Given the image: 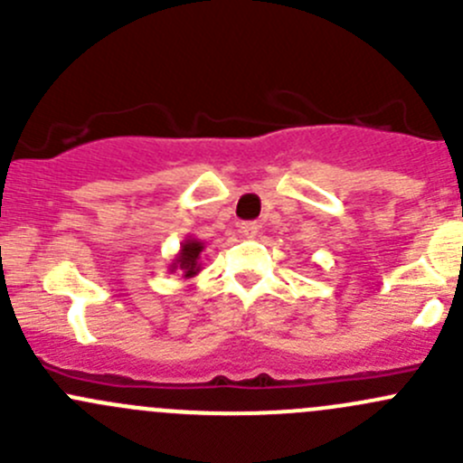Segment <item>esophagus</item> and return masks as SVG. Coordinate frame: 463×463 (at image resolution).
<instances>
[{
    "label": "esophagus",
    "instance_id": "esophagus-1",
    "mask_svg": "<svg viewBox=\"0 0 463 463\" xmlns=\"http://www.w3.org/2000/svg\"><path fill=\"white\" fill-rule=\"evenodd\" d=\"M241 235L244 237H255L258 235V231H260V223L258 222H244L241 223Z\"/></svg>",
    "mask_w": 463,
    "mask_h": 463
}]
</instances>
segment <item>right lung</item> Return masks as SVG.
<instances>
[{
	"mask_svg": "<svg viewBox=\"0 0 463 463\" xmlns=\"http://www.w3.org/2000/svg\"><path fill=\"white\" fill-rule=\"evenodd\" d=\"M202 250H203L202 241L185 240V244L181 246V255L176 258L175 264H172V270L179 269V270H184L185 278H193V275L199 270L197 258H199V253H202Z\"/></svg>",
	"mask_w": 463,
	"mask_h": 463,
	"instance_id": "obj_1",
	"label": "right lung"
}]
</instances>
